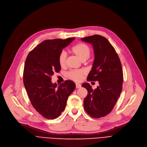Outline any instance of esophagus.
Wrapping results in <instances>:
<instances>
[{
	"label": "esophagus",
	"instance_id": "esophagus-1",
	"mask_svg": "<svg viewBox=\"0 0 147 147\" xmlns=\"http://www.w3.org/2000/svg\"><path fill=\"white\" fill-rule=\"evenodd\" d=\"M81 86H82L81 84H78V83H76V88H80Z\"/></svg>",
	"mask_w": 147,
	"mask_h": 147
}]
</instances>
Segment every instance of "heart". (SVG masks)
<instances>
[{"label":"heart","mask_w":147,"mask_h":147,"mask_svg":"<svg viewBox=\"0 0 147 147\" xmlns=\"http://www.w3.org/2000/svg\"><path fill=\"white\" fill-rule=\"evenodd\" d=\"M72 51L80 60L83 61L87 60L90 57L91 54V50L89 46L83 43H78L73 46ZM66 59V53L64 51H62L59 56V62L60 66H65ZM85 74L86 72L83 70H75L70 71L67 73V77L75 82H80Z\"/></svg>","instance_id":"b5f03b06"}]
</instances>
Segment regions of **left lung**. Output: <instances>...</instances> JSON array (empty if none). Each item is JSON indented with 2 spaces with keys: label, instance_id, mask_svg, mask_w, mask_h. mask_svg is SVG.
I'll use <instances>...</instances> for the list:
<instances>
[{
  "label": "left lung",
  "instance_id": "8db88e82",
  "mask_svg": "<svg viewBox=\"0 0 147 147\" xmlns=\"http://www.w3.org/2000/svg\"><path fill=\"white\" fill-rule=\"evenodd\" d=\"M81 40L91 44L94 53V60L87 80L99 83L94 90L87 83L82 84L88 91L84 108L89 115L99 118L113 110L122 91V65L114 48L105 37L96 34Z\"/></svg>",
  "mask_w": 147,
  "mask_h": 147
}]
</instances>
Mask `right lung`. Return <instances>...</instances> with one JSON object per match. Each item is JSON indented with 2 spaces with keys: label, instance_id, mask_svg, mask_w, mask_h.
<instances>
[{
  "label": "right lung",
  "instance_id": "right-lung-1",
  "mask_svg": "<svg viewBox=\"0 0 147 147\" xmlns=\"http://www.w3.org/2000/svg\"><path fill=\"white\" fill-rule=\"evenodd\" d=\"M74 37L46 40L32 50L26 59L23 83L32 105L47 119H55L64 110L67 100L76 88L71 80L57 87L51 83V76L59 72V56L63 49Z\"/></svg>",
  "mask_w": 147,
  "mask_h": 147
}]
</instances>
